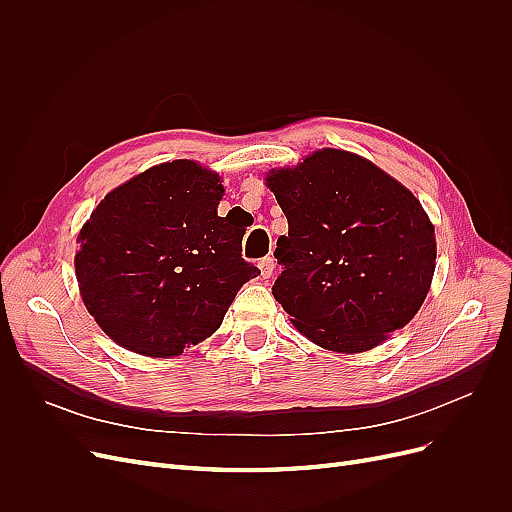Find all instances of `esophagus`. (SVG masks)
<instances>
[{
	"mask_svg": "<svg viewBox=\"0 0 512 512\" xmlns=\"http://www.w3.org/2000/svg\"><path fill=\"white\" fill-rule=\"evenodd\" d=\"M258 267H260V275L265 277H271L273 275V269H275V262H273V258L271 256H267V258H262L260 262H258Z\"/></svg>",
	"mask_w": 512,
	"mask_h": 512,
	"instance_id": "34e87169",
	"label": "esophagus"
}]
</instances>
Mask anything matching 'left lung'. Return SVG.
<instances>
[{"label": "left lung", "mask_w": 512, "mask_h": 512, "mask_svg": "<svg viewBox=\"0 0 512 512\" xmlns=\"http://www.w3.org/2000/svg\"><path fill=\"white\" fill-rule=\"evenodd\" d=\"M288 235L277 239L282 275L273 297L314 344L365 352L406 327L423 305L433 269V224L416 196L376 164L322 149L271 170Z\"/></svg>", "instance_id": "8db88e82"}]
</instances>
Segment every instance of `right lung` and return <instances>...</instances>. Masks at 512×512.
Wrapping results in <instances>:
<instances>
[{
  "label": "right lung",
  "instance_id": "right-lung-1",
  "mask_svg": "<svg viewBox=\"0 0 512 512\" xmlns=\"http://www.w3.org/2000/svg\"><path fill=\"white\" fill-rule=\"evenodd\" d=\"M220 177L192 160L153 166L106 194L83 226L74 267L87 312L119 346L181 354L220 327L258 277L245 228L220 218Z\"/></svg>",
  "mask_w": 512,
  "mask_h": 512
}]
</instances>
